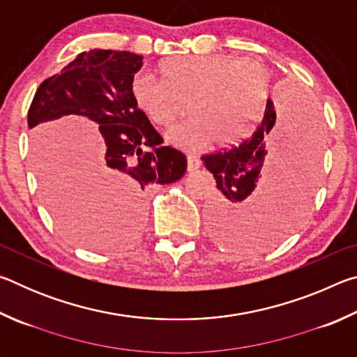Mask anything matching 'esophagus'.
Masks as SVG:
<instances>
[{
  "label": "esophagus",
  "mask_w": 357,
  "mask_h": 357,
  "mask_svg": "<svg viewBox=\"0 0 357 357\" xmlns=\"http://www.w3.org/2000/svg\"><path fill=\"white\" fill-rule=\"evenodd\" d=\"M197 168H200V159L195 154L187 155V172H195Z\"/></svg>",
  "instance_id": "obj_1"
}]
</instances>
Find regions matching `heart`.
I'll return each mask as SVG.
<instances>
[{"instance_id": "heart-1", "label": "heart", "mask_w": 357, "mask_h": 357, "mask_svg": "<svg viewBox=\"0 0 357 357\" xmlns=\"http://www.w3.org/2000/svg\"><path fill=\"white\" fill-rule=\"evenodd\" d=\"M157 72L160 80L146 72L132 77L130 98L151 123L164 129L185 112L187 102L192 116L170 134L173 143L185 148L236 142L269 86L261 64L234 55L173 56Z\"/></svg>"}]
</instances>
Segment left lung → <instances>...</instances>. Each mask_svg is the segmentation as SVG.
<instances>
[{
	"label": "left lung",
	"mask_w": 357,
	"mask_h": 357,
	"mask_svg": "<svg viewBox=\"0 0 357 357\" xmlns=\"http://www.w3.org/2000/svg\"><path fill=\"white\" fill-rule=\"evenodd\" d=\"M275 118L274 102L268 99L249 135L227 149L202 155L219 189L208 209V225L222 244L238 249L277 244L298 227L313 195L321 149L317 107L291 94L280 123ZM273 142L280 144L261 178L259 173ZM258 180L260 189L255 191Z\"/></svg>",
	"instance_id": "1"
}]
</instances>
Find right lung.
<instances>
[{
	"label": "right lung",
	"instance_id": "right-lung-1",
	"mask_svg": "<svg viewBox=\"0 0 357 357\" xmlns=\"http://www.w3.org/2000/svg\"><path fill=\"white\" fill-rule=\"evenodd\" d=\"M142 66L143 56L130 52H83L61 74L40 83L28 110L29 129L66 114H82L99 124L105 148L88 189L75 184L72 195L64 187H50L47 193L59 227L94 249L134 239L142 228L144 189L172 184L187 168L185 155L162 146L164 138L130 98V80Z\"/></svg>",
	"mask_w": 357,
	"mask_h": 357
}]
</instances>
